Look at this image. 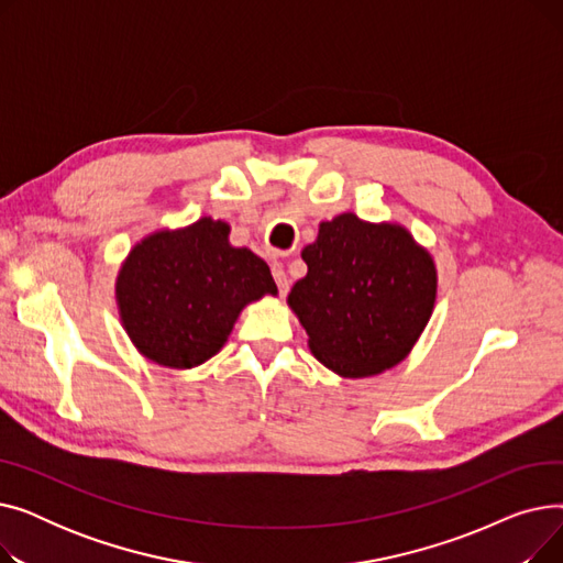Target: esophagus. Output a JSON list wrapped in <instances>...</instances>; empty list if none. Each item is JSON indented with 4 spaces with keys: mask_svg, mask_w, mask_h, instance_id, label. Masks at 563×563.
I'll return each mask as SVG.
<instances>
[{
    "mask_svg": "<svg viewBox=\"0 0 563 563\" xmlns=\"http://www.w3.org/2000/svg\"><path fill=\"white\" fill-rule=\"evenodd\" d=\"M272 274H274V280H276V285H278V291H280V294H287L289 280H287V274H285L280 262H274V264H272Z\"/></svg>",
    "mask_w": 563,
    "mask_h": 563,
    "instance_id": "34e87169",
    "label": "esophagus"
}]
</instances>
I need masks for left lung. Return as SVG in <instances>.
I'll list each match as a JSON object with an SVG mask.
<instances>
[{
  "instance_id": "8db88e82",
  "label": "left lung",
  "mask_w": 563,
  "mask_h": 563,
  "mask_svg": "<svg viewBox=\"0 0 563 563\" xmlns=\"http://www.w3.org/2000/svg\"><path fill=\"white\" fill-rule=\"evenodd\" d=\"M306 278L289 306L319 363L361 378L397 365L424 331L435 301L429 253L399 225L340 214L303 249Z\"/></svg>"
}]
</instances>
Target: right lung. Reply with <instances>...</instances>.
<instances>
[{"label":"right lung","instance_id":"obj_1","mask_svg":"<svg viewBox=\"0 0 563 563\" xmlns=\"http://www.w3.org/2000/svg\"><path fill=\"white\" fill-rule=\"evenodd\" d=\"M228 225L200 219L143 240L118 276L125 331L145 358L196 367L225 344L236 314L262 294H276L269 266L228 244Z\"/></svg>","mask_w":563,"mask_h":563}]
</instances>
